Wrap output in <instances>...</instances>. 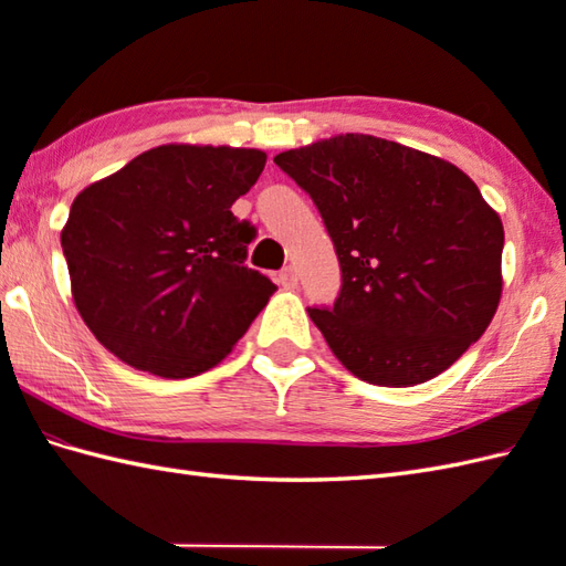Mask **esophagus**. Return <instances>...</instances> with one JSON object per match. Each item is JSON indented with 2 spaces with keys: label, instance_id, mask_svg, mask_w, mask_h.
I'll return each instance as SVG.
<instances>
[{
  "label": "esophagus",
  "instance_id": "1",
  "mask_svg": "<svg viewBox=\"0 0 566 566\" xmlns=\"http://www.w3.org/2000/svg\"><path fill=\"white\" fill-rule=\"evenodd\" d=\"M276 282L286 286V290H294V286L298 284V274L294 268H284L280 274H276Z\"/></svg>",
  "mask_w": 566,
  "mask_h": 566
}]
</instances>
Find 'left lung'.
I'll return each instance as SVG.
<instances>
[{
  "instance_id": "left-lung-1",
  "label": "left lung",
  "mask_w": 566,
  "mask_h": 566,
  "mask_svg": "<svg viewBox=\"0 0 566 566\" xmlns=\"http://www.w3.org/2000/svg\"><path fill=\"white\" fill-rule=\"evenodd\" d=\"M274 163L314 199L335 245L340 294L308 316L355 377L413 387L482 338L501 298L503 223L460 167L365 134Z\"/></svg>"
}]
</instances>
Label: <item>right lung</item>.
<instances>
[{"label":"right lung","instance_id":"1","mask_svg":"<svg viewBox=\"0 0 566 566\" xmlns=\"http://www.w3.org/2000/svg\"><path fill=\"white\" fill-rule=\"evenodd\" d=\"M268 155L158 146L82 189L60 233L82 321L122 363L167 379L219 365L276 286L245 264L231 207Z\"/></svg>","mask_w":566,"mask_h":566}]
</instances>
